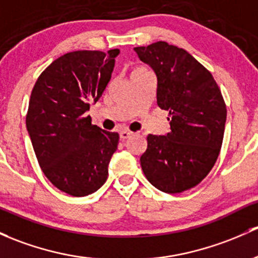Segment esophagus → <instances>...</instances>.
Returning a JSON list of instances; mask_svg holds the SVG:
<instances>
[{
    "mask_svg": "<svg viewBox=\"0 0 258 258\" xmlns=\"http://www.w3.org/2000/svg\"><path fill=\"white\" fill-rule=\"evenodd\" d=\"M130 136H132V132L127 131V130H123V131L120 132L121 140H126V138H128Z\"/></svg>",
    "mask_w": 258,
    "mask_h": 258,
    "instance_id": "obj_1",
    "label": "esophagus"
}]
</instances>
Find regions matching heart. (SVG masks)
Instances as JSON below:
<instances>
[{"instance_id": "heart-1", "label": "heart", "mask_w": 258, "mask_h": 258, "mask_svg": "<svg viewBox=\"0 0 258 258\" xmlns=\"http://www.w3.org/2000/svg\"><path fill=\"white\" fill-rule=\"evenodd\" d=\"M143 69H145V68H136V69H135L134 72H138V70H143ZM134 72H132V73H134Z\"/></svg>"}]
</instances>
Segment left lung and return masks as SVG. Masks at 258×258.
<instances>
[{"mask_svg":"<svg viewBox=\"0 0 258 258\" xmlns=\"http://www.w3.org/2000/svg\"><path fill=\"white\" fill-rule=\"evenodd\" d=\"M157 75V104L169 112L170 132L147 136L141 167L152 185L174 194L203 180L218 159L226 105L211 73L193 55L167 42L135 48Z\"/></svg>","mask_w":258,"mask_h":258,"instance_id":"1","label":"left lung"}]
</instances>
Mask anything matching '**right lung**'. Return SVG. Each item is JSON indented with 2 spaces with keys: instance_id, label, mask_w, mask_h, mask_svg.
I'll list each match as a JSON object with an SVG mask.
<instances>
[{
  "instance_id": "right-lung-1",
  "label": "right lung",
  "mask_w": 258,
  "mask_h": 258,
  "mask_svg": "<svg viewBox=\"0 0 258 258\" xmlns=\"http://www.w3.org/2000/svg\"><path fill=\"white\" fill-rule=\"evenodd\" d=\"M120 50H77L45 68L32 90L26 124L40 168L73 197L101 188L117 150V132L91 123L86 111L101 97Z\"/></svg>"
}]
</instances>
